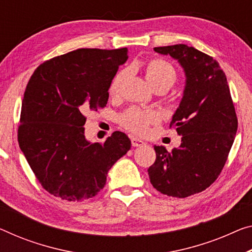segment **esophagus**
Listing matches in <instances>:
<instances>
[{
    "label": "esophagus",
    "mask_w": 252,
    "mask_h": 252,
    "mask_svg": "<svg viewBox=\"0 0 252 252\" xmlns=\"http://www.w3.org/2000/svg\"><path fill=\"white\" fill-rule=\"evenodd\" d=\"M130 141H131V145H133V146H142V145L145 144V143L143 142L142 139H139L137 137H134V136L130 137Z\"/></svg>",
    "instance_id": "34e87169"
}]
</instances>
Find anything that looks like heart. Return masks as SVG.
I'll use <instances>...</instances> for the list:
<instances>
[{
	"mask_svg": "<svg viewBox=\"0 0 252 252\" xmlns=\"http://www.w3.org/2000/svg\"><path fill=\"white\" fill-rule=\"evenodd\" d=\"M127 77L126 69L117 72L109 84V94L113 96H117L121 94L123 84ZM146 77L152 87L158 89L171 88L177 81V69L169 61L164 59H153L149 62L146 66ZM119 124L124 128L133 131L135 134L143 135L149 130L150 126L160 121V117L154 111H145L137 108H129L119 116Z\"/></svg>",
	"mask_w": 252,
	"mask_h": 252,
	"instance_id": "1",
	"label": "heart"
}]
</instances>
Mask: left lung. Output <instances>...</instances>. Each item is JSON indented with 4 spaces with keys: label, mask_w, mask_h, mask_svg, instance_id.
Segmentation results:
<instances>
[{
    "label": "left lung",
    "mask_w": 252,
    "mask_h": 252,
    "mask_svg": "<svg viewBox=\"0 0 252 252\" xmlns=\"http://www.w3.org/2000/svg\"><path fill=\"white\" fill-rule=\"evenodd\" d=\"M154 50L179 61L187 84L170 125L183 136L181 145L171 152L154 146L157 158L148 172L158 191L185 198L205 190L219 178L233 144L238 118L218 61L184 44Z\"/></svg>",
    "instance_id": "8db88e82"
}]
</instances>
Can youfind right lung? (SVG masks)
Wrapping results in <instances>:
<instances>
[{
  "label": "right lung",
  "mask_w": 252,
  "mask_h": 252,
  "mask_svg": "<svg viewBox=\"0 0 252 252\" xmlns=\"http://www.w3.org/2000/svg\"><path fill=\"white\" fill-rule=\"evenodd\" d=\"M127 55V48H80L45 61L30 77L18 142L50 195L68 202L95 196L108 170L129 151L130 139L123 131L91 144L83 128L86 114L106 107L109 84Z\"/></svg>",
  "instance_id": "add662e5"
}]
</instances>
